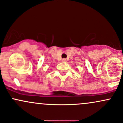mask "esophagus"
<instances>
[{
  "mask_svg": "<svg viewBox=\"0 0 123 123\" xmlns=\"http://www.w3.org/2000/svg\"><path fill=\"white\" fill-rule=\"evenodd\" d=\"M62 62H66L67 60L66 59H62Z\"/></svg>",
  "mask_w": 123,
  "mask_h": 123,
  "instance_id": "obj_1",
  "label": "esophagus"
}]
</instances>
